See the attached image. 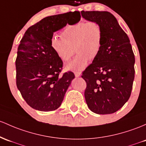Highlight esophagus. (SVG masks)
Instances as JSON below:
<instances>
[{"mask_svg":"<svg viewBox=\"0 0 146 146\" xmlns=\"http://www.w3.org/2000/svg\"><path fill=\"white\" fill-rule=\"evenodd\" d=\"M74 74H75V76H76V78H78V77H80L81 76L80 72H74Z\"/></svg>","mask_w":146,"mask_h":146,"instance_id":"obj_1","label":"esophagus"}]
</instances>
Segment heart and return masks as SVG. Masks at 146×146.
<instances>
[{
	"label": "heart",
	"instance_id": "1",
	"mask_svg": "<svg viewBox=\"0 0 146 146\" xmlns=\"http://www.w3.org/2000/svg\"><path fill=\"white\" fill-rule=\"evenodd\" d=\"M63 38L53 36L50 39L52 50L63 61L70 60L76 49L74 60L66 65V69L82 70L89 60L98 55L102 46L103 33L96 21H80L67 25L62 32Z\"/></svg>",
	"mask_w": 146,
	"mask_h": 146
}]
</instances>
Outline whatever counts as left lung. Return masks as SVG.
<instances>
[{"label":"left lung","mask_w":146,"mask_h":146,"mask_svg":"<svg viewBox=\"0 0 146 146\" xmlns=\"http://www.w3.org/2000/svg\"><path fill=\"white\" fill-rule=\"evenodd\" d=\"M89 21H96L103 33L102 48L82 78L86 81L84 97L88 107L98 114L117 111L131 95L135 58L129 37L113 14L106 11L81 12Z\"/></svg>","instance_id":"8db88e82"}]
</instances>
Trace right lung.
I'll use <instances>...</instances> for the list:
<instances>
[{"label": "right lung", "instance_id": "add662e5", "mask_svg": "<svg viewBox=\"0 0 146 146\" xmlns=\"http://www.w3.org/2000/svg\"><path fill=\"white\" fill-rule=\"evenodd\" d=\"M80 12L50 16L30 27L18 47L17 86L32 108L41 111L59 108L71 82L72 72L60 76L63 62L51 47L53 33L67 23H78Z\"/></svg>", "mask_w": 146, "mask_h": 146}]
</instances>
